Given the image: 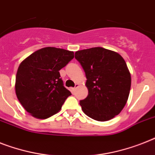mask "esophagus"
Wrapping results in <instances>:
<instances>
[{"instance_id": "1", "label": "esophagus", "mask_w": 155, "mask_h": 155, "mask_svg": "<svg viewBox=\"0 0 155 155\" xmlns=\"http://www.w3.org/2000/svg\"><path fill=\"white\" fill-rule=\"evenodd\" d=\"M78 87H79V84H76L75 85V87H72V88H71V92H72V94H75V91H76V89H77Z\"/></svg>"}]
</instances>
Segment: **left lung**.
Instances as JSON below:
<instances>
[{"label":"left lung","instance_id":"obj_1","mask_svg":"<svg viewBox=\"0 0 155 155\" xmlns=\"http://www.w3.org/2000/svg\"><path fill=\"white\" fill-rule=\"evenodd\" d=\"M87 77L88 95L80 100L82 110L97 121H107L121 112L130 93L131 78L119 53L96 47L76 51Z\"/></svg>","mask_w":155,"mask_h":155}]
</instances>
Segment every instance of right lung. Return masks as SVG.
<instances>
[{
	"label": "right lung",
	"mask_w": 155,
	"mask_h": 155,
	"mask_svg": "<svg viewBox=\"0 0 155 155\" xmlns=\"http://www.w3.org/2000/svg\"><path fill=\"white\" fill-rule=\"evenodd\" d=\"M73 58V51L48 47L33 52L20 64L16 76V94L32 116L51 117L71 95L64 86L59 71Z\"/></svg>",
	"instance_id": "obj_1"
}]
</instances>
